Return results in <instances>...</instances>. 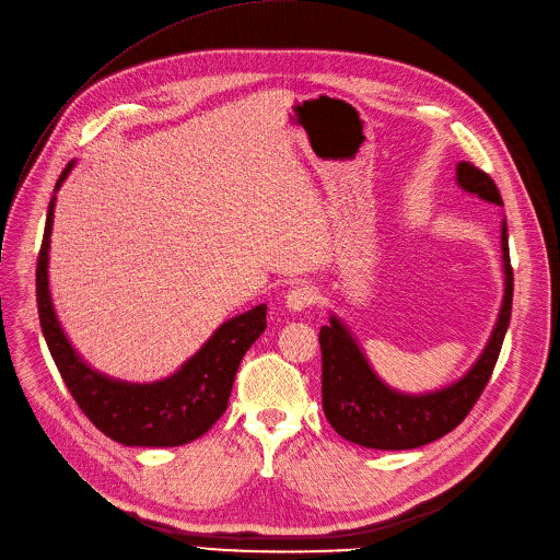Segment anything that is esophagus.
I'll return each instance as SVG.
<instances>
[{
	"label": "esophagus",
	"instance_id": "esophagus-1",
	"mask_svg": "<svg viewBox=\"0 0 560 560\" xmlns=\"http://www.w3.org/2000/svg\"><path fill=\"white\" fill-rule=\"evenodd\" d=\"M315 302H317V292H315L313 285H306V283L294 285V288L288 290V294H285V306H288V311H292V313L306 311V308H311Z\"/></svg>",
	"mask_w": 560,
	"mask_h": 560
}]
</instances>
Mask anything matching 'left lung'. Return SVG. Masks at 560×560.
Returning a JSON list of instances; mask_svg holds the SVG:
<instances>
[{"label":"left lung","mask_w":560,"mask_h":560,"mask_svg":"<svg viewBox=\"0 0 560 560\" xmlns=\"http://www.w3.org/2000/svg\"><path fill=\"white\" fill-rule=\"evenodd\" d=\"M457 182L464 191L502 205V196L489 173L470 162L457 164ZM504 300L491 340L468 374L439 392L407 396L389 389L369 366L347 326L330 315L319 330L322 347V405L332 430L340 436L376 451H409L453 432L472 409L491 381L511 319L513 268L509 258L506 222H502Z\"/></svg>","instance_id":"8db88e82"}]
</instances>
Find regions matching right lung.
Masks as SVG:
<instances>
[{"instance_id":"right-lung-1","label":"right lung","mask_w":560,"mask_h":560,"mask_svg":"<svg viewBox=\"0 0 560 560\" xmlns=\"http://www.w3.org/2000/svg\"><path fill=\"white\" fill-rule=\"evenodd\" d=\"M71 166L73 162L60 173L56 191ZM54 207L56 196L49 202L43 247L37 254L35 294L47 347L69 394L105 436L124 445L173 448L202 436L228 409L238 364L266 330L268 306L260 304L222 324L207 345L166 381L151 385L112 381L77 355L54 313L47 275Z\"/></svg>"}]
</instances>
